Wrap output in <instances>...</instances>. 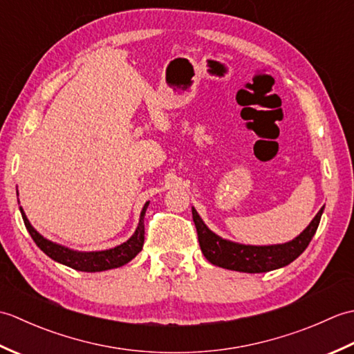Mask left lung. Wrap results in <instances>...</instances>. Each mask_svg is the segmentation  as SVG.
Listing matches in <instances>:
<instances>
[{
  "label": "left lung",
  "mask_w": 354,
  "mask_h": 354,
  "mask_svg": "<svg viewBox=\"0 0 354 354\" xmlns=\"http://www.w3.org/2000/svg\"><path fill=\"white\" fill-rule=\"evenodd\" d=\"M322 212H324V207L319 209L318 214L313 217V221L307 225V228L301 234L290 240V242L257 246L231 242V240L217 236L201 219L194 207H192L199 246L205 259L214 266L248 274L269 272V270L288 266L289 263L298 259L304 252L306 248L309 246L312 237L317 232Z\"/></svg>",
  "instance_id": "obj_1"
}]
</instances>
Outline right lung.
<instances>
[{"label":"right lung","instance_id":"right-lung-1","mask_svg":"<svg viewBox=\"0 0 354 354\" xmlns=\"http://www.w3.org/2000/svg\"><path fill=\"white\" fill-rule=\"evenodd\" d=\"M147 207L149 202H146L145 207H142L138 227L129 237V240H126L124 243L104 251H74L71 248L51 242V240L41 236L39 232L32 227V223L28 222L22 207H19V212L22 214V221L26 223V228L35 240V243L39 246V250L47 254L50 259L57 263H62V265L68 268L82 270V272H102V270L114 269L126 265V263H129L133 257H137V254L142 250V243H145V214Z\"/></svg>","mask_w":354,"mask_h":354}]
</instances>
